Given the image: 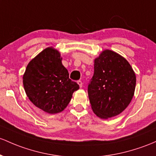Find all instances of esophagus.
<instances>
[{"label":"esophagus","instance_id":"34e87169","mask_svg":"<svg viewBox=\"0 0 156 156\" xmlns=\"http://www.w3.org/2000/svg\"><path fill=\"white\" fill-rule=\"evenodd\" d=\"M77 83H78V84L79 85L80 87H82V86H83V83H82V81H81V80H79V81H77Z\"/></svg>","mask_w":156,"mask_h":156}]
</instances>
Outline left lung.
Returning a JSON list of instances; mask_svg holds the SVG:
<instances>
[{
  "label": "left lung",
  "instance_id": "8db88e82",
  "mask_svg": "<svg viewBox=\"0 0 156 156\" xmlns=\"http://www.w3.org/2000/svg\"><path fill=\"white\" fill-rule=\"evenodd\" d=\"M136 77L126 60L106 49L95 59L88 95L94 113L101 119L114 117L128 107L134 95Z\"/></svg>",
  "mask_w": 156,
  "mask_h": 156
}]
</instances>
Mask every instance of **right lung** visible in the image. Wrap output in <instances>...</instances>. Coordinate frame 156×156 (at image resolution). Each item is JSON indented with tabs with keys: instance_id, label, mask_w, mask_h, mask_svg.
I'll return each mask as SVG.
<instances>
[{
	"instance_id": "add662e5",
	"label": "right lung",
	"mask_w": 156,
	"mask_h": 156,
	"mask_svg": "<svg viewBox=\"0 0 156 156\" xmlns=\"http://www.w3.org/2000/svg\"><path fill=\"white\" fill-rule=\"evenodd\" d=\"M57 49L47 47L27 65L23 87L32 103L49 114L62 112L79 85L69 78Z\"/></svg>"
}]
</instances>
